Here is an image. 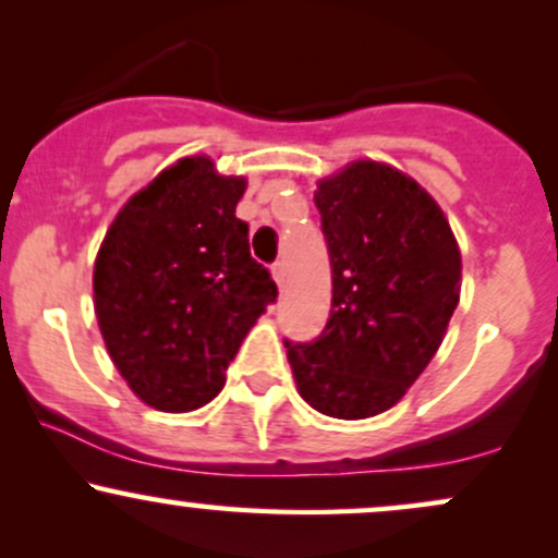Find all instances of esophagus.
<instances>
[{
	"label": "esophagus",
	"mask_w": 558,
	"mask_h": 558,
	"mask_svg": "<svg viewBox=\"0 0 558 558\" xmlns=\"http://www.w3.org/2000/svg\"><path fill=\"white\" fill-rule=\"evenodd\" d=\"M270 270H272V278H275V283H278V286H283V280H286V265H283V262H275V265L270 267Z\"/></svg>",
	"instance_id": "1"
}]
</instances>
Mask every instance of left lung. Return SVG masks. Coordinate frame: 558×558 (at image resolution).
I'll return each mask as SVG.
<instances>
[{"label": "left lung", "instance_id": "obj_1", "mask_svg": "<svg viewBox=\"0 0 558 558\" xmlns=\"http://www.w3.org/2000/svg\"><path fill=\"white\" fill-rule=\"evenodd\" d=\"M332 265V308L312 343L286 340L299 395L359 421L385 413L439 351L460 301V250L418 181L353 160L314 192Z\"/></svg>", "mask_w": 558, "mask_h": 558}]
</instances>
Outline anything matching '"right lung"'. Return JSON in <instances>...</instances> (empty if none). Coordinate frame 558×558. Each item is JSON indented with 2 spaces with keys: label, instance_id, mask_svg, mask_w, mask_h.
Here are the masks:
<instances>
[{
  "label": "right lung",
  "instance_id": "right-lung-1",
  "mask_svg": "<svg viewBox=\"0 0 558 558\" xmlns=\"http://www.w3.org/2000/svg\"><path fill=\"white\" fill-rule=\"evenodd\" d=\"M244 177H220L207 156L181 158L119 210L93 267L104 343L147 405L197 411L278 286L250 254L236 218Z\"/></svg>",
  "mask_w": 558,
  "mask_h": 558
}]
</instances>
